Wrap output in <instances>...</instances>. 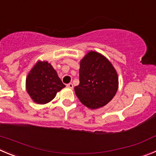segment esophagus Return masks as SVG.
Listing matches in <instances>:
<instances>
[{
    "label": "esophagus",
    "mask_w": 156,
    "mask_h": 156,
    "mask_svg": "<svg viewBox=\"0 0 156 156\" xmlns=\"http://www.w3.org/2000/svg\"><path fill=\"white\" fill-rule=\"evenodd\" d=\"M67 87L70 88V89H73V84L72 83H69V84H67Z\"/></svg>",
    "instance_id": "obj_1"
}]
</instances>
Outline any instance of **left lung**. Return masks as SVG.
<instances>
[{
	"label": "left lung",
	"mask_w": 156,
	"mask_h": 156,
	"mask_svg": "<svg viewBox=\"0 0 156 156\" xmlns=\"http://www.w3.org/2000/svg\"><path fill=\"white\" fill-rule=\"evenodd\" d=\"M119 87L118 74L110 61L103 55L90 51L80 60V84L75 93L83 105L97 109L106 105Z\"/></svg>",
	"instance_id": "left-lung-1"
}]
</instances>
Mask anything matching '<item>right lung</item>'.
Wrapping results in <instances>:
<instances>
[{
	"label": "right lung",
	"instance_id": "1",
	"mask_svg": "<svg viewBox=\"0 0 156 156\" xmlns=\"http://www.w3.org/2000/svg\"><path fill=\"white\" fill-rule=\"evenodd\" d=\"M65 87L48 61H37L26 80L27 93L34 102L40 105L50 102Z\"/></svg>",
	"mask_w": 156,
	"mask_h": 156
}]
</instances>
